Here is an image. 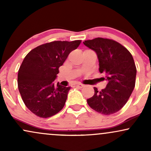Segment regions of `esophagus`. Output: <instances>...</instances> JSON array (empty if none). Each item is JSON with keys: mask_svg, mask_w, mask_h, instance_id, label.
Instances as JSON below:
<instances>
[{"mask_svg": "<svg viewBox=\"0 0 151 151\" xmlns=\"http://www.w3.org/2000/svg\"><path fill=\"white\" fill-rule=\"evenodd\" d=\"M74 87H79V88H82V87H83V85L81 84V83H78V84H75L73 85Z\"/></svg>", "mask_w": 151, "mask_h": 151, "instance_id": "obj_1", "label": "esophagus"}]
</instances>
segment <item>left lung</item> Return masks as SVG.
<instances>
[{
    "mask_svg": "<svg viewBox=\"0 0 151 151\" xmlns=\"http://www.w3.org/2000/svg\"><path fill=\"white\" fill-rule=\"evenodd\" d=\"M85 45L95 51L99 62V72L106 75V87L87 100L93 110L103 115L118 112L125 105L135 87L137 68L132 54L117 41L96 38L85 40Z\"/></svg>",
    "mask_w": 151,
    "mask_h": 151,
    "instance_id": "left-lung-1",
    "label": "left lung"
}]
</instances>
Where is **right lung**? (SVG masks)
I'll return each instance as SVG.
<instances>
[{
    "label": "right lung",
    "instance_id": "obj_1",
    "mask_svg": "<svg viewBox=\"0 0 151 151\" xmlns=\"http://www.w3.org/2000/svg\"><path fill=\"white\" fill-rule=\"evenodd\" d=\"M81 42H47L31 50L24 59L18 71V89L26 106L37 116L50 118L64 108L70 87L53 82L59 67Z\"/></svg>",
    "mask_w": 151,
    "mask_h": 151
}]
</instances>
